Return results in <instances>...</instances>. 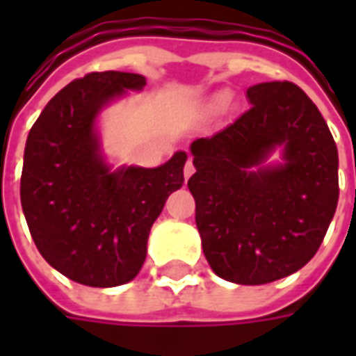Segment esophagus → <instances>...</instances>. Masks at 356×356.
<instances>
[{
  "label": "esophagus",
  "mask_w": 356,
  "mask_h": 356,
  "mask_svg": "<svg viewBox=\"0 0 356 356\" xmlns=\"http://www.w3.org/2000/svg\"><path fill=\"white\" fill-rule=\"evenodd\" d=\"M183 173H185V179H188L194 173V165H193V162H191V158L186 160L185 168H183Z\"/></svg>",
  "instance_id": "34e87169"
}]
</instances>
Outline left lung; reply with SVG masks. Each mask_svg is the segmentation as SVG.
<instances>
[{"label": "left lung", "instance_id": "obj_1", "mask_svg": "<svg viewBox=\"0 0 356 356\" xmlns=\"http://www.w3.org/2000/svg\"><path fill=\"white\" fill-rule=\"evenodd\" d=\"M252 106L191 145L188 191L209 267L229 282H275L313 259L339 198L337 148L314 102L291 81L248 89ZM276 146L284 163L254 168Z\"/></svg>", "mask_w": 356, "mask_h": 356}]
</instances>
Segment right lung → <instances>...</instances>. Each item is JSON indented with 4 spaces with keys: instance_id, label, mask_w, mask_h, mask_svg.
<instances>
[{
    "instance_id": "add662e5",
    "label": "right lung",
    "mask_w": 356,
    "mask_h": 356,
    "mask_svg": "<svg viewBox=\"0 0 356 356\" xmlns=\"http://www.w3.org/2000/svg\"><path fill=\"white\" fill-rule=\"evenodd\" d=\"M131 72H91L60 89L28 133L20 204L43 259L74 282L110 288L133 280L168 196L185 183V152L154 170L110 171L99 156L95 118Z\"/></svg>"
}]
</instances>
